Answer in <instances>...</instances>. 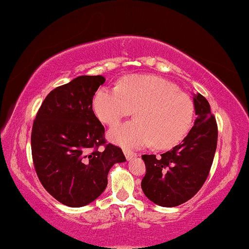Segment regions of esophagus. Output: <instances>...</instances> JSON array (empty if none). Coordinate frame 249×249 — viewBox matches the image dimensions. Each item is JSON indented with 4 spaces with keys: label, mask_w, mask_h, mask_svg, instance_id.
I'll return each mask as SVG.
<instances>
[{
    "label": "esophagus",
    "mask_w": 249,
    "mask_h": 249,
    "mask_svg": "<svg viewBox=\"0 0 249 249\" xmlns=\"http://www.w3.org/2000/svg\"><path fill=\"white\" fill-rule=\"evenodd\" d=\"M124 156H125V159H127L128 161H131L132 159L137 158V153L129 151V150H124Z\"/></svg>",
    "instance_id": "1"
}]
</instances>
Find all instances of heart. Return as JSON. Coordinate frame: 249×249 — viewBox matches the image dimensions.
I'll return each mask as SVG.
<instances>
[{
    "instance_id": "heart-1",
    "label": "heart",
    "mask_w": 249,
    "mask_h": 249,
    "mask_svg": "<svg viewBox=\"0 0 249 249\" xmlns=\"http://www.w3.org/2000/svg\"><path fill=\"white\" fill-rule=\"evenodd\" d=\"M92 107L98 119L108 125H115L136 109L137 119L108 132L110 141L125 149L150 144L172 148L190 131L194 116L192 100L174 84L153 75H129L116 88L98 89Z\"/></svg>"
}]
</instances>
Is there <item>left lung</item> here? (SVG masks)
Instances as JSON below:
<instances>
[{
	"instance_id": "obj_1",
	"label": "left lung",
	"mask_w": 249,
	"mask_h": 249,
	"mask_svg": "<svg viewBox=\"0 0 249 249\" xmlns=\"http://www.w3.org/2000/svg\"><path fill=\"white\" fill-rule=\"evenodd\" d=\"M196 119L180 144L160 154H143L146 173L141 187L146 197L163 207L178 206L198 192L209 177L217 144V124L201 93H193Z\"/></svg>"
}]
</instances>
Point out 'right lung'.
Wrapping results in <instances>:
<instances>
[{"label": "right lung", "instance_id": "right-lung-1", "mask_svg": "<svg viewBox=\"0 0 249 249\" xmlns=\"http://www.w3.org/2000/svg\"><path fill=\"white\" fill-rule=\"evenodd\" d=\"M104 76H79L45 98L33 124L32 156L45 190L71 207L88 205L103 194L108 173L125 161L120 148L106 144L105 128L92 110Z\"/></svg>", "mask_w": 249, "mask_h": 249}]
</instances>
